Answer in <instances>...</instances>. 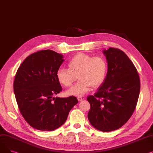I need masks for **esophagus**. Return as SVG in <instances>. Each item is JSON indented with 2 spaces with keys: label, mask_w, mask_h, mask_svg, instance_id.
I'll return each instance as SVG.
<instances>
[{
  "label": "esophagus",
  "mask_w": 153,
  "mask_h": 153,
  "mask_svg": "<svg viewBox=\"0 0 153 153\" xmlns=\"http://www.w3.org/2000/svg\"><path fill=\"white\" fill-rule=\"evenodd\" d=\"M84 99V98L81 97H77V100H78L79 101H82V100H83Z\"/></svg>",
  "instance_id": "1"
}]
</instances>
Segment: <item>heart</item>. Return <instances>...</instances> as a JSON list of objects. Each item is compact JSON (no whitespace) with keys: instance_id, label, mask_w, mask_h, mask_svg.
Here are the masks:
<instances>
[{"instance_id":"b5f03b06","label":"heart","mask_w":153,"mask_h":153,"mask_svg":"<svg viewBox=\"0 0 153 153\" xmlns=\"http://www.w3.org/2000/svg\"><path fill=\"white\" fill-rule=\"evenodd\" d=\"M68 69L60 68L56 72L58 82L63 86L72 85L78 76L79 81L66 94L68 95L79 97L89 92L91 87H97L105 79L108 64L102 56H95L85 53L75 55L68 62Z\"/></svg>"}]
</instances>
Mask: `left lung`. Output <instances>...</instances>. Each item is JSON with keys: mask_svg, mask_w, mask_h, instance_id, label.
<instances>
[{"mask_svg": "<svg viewBox=\"0 0 153 153\" xmlns=\"http://www.w3.org/2000/svg\"><path fill=\"white\" fill-rule=\"evenodd\" d=\"M108 63L107 76L94 95L87 98L91 105L88 119L96 129L108 132L125 125L137 104L140 79L126 54L117 48L103 50Z\"/></svg>", "mask_w": 153, "mask_h": 153, "instance_id": "8db88e82", "label": "left lung"}]
</instances>
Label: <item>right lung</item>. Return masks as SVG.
<instances>
[{"mask_svg": "<svg viewBox=\"0 0 153 153\" xmlns=\"http://www.w3.org/2000/svg\"><path fill=\"white\" fill-rule=\"evenodd\" d=\"M62 58L51 50L39 51L28 56L16 73L13 91L19 108L25 121L36 130L57 129L78 103L74 96L54 97L62 91L56 72Z\"/></svg>", "mask_w": 153, "mask_h": 153, "instance_id": "1", "label": "right lung"}]
</instances>
